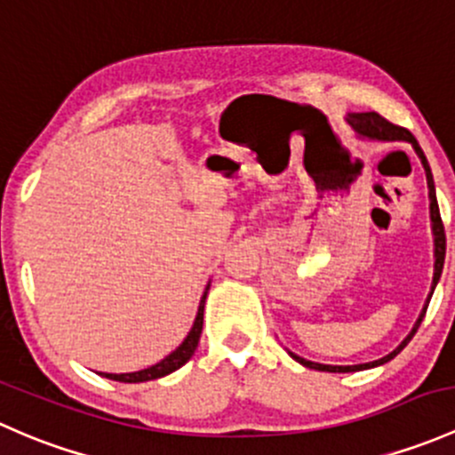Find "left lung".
I'll return each mask as SVG.
<instances>
[{"instance_id": "1", "label": "left lung", "mask_w": 455, "mask_h": 455, "mask_svg": "<svg viewBox=\"0 0 455 455\" xmlns=\"http://www.w3.org/2000/svg\"><path fill=\"white\" fill-rule=\"evenodd\" d=\"M348 123L353 124V129L357 131L359 135H363V138L387 140V142H395V140H403V142H410L411 147H414L416 156H419L420 162H423L425 175H427V186H429V212H432L434 247H436V251H434V254H436V265H434V283H432V293H434V287H436L438 280H440V274H443L444 250H447V238H444V226H443V219H440V210H438V201H436V188H434V177H432V171H429L427 159H425V153L420 151L419 142H416V138L410 133V131L403 129V126H399V124L387 123V120L383 118V116L377 114V111H368V114H350L348 116ZM432 293H429L427 304H429V299H432ZM427 304H425L423 313H420L419 322H416L414 329H411L410 335H407L405 339L401 341L399 348H395L390 355H386V357L377 359V362L359 363V366H324V363L307 362V359L298 357V355H293V353H289V355H291V357L296 359V362L302 363V366L313 368V370H322V372H357V370H368V368H374V366H381V363H387V362H390V359H395L396 355H399L401 350L405 348L407 344H410V339H411V337H414V332L419 331L420 322H423L425 313H427Z\"/></svg>"}]
</instances>
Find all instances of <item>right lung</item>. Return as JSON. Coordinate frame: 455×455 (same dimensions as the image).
<instances>
[{
  "instance_id": "1",
  "label": "right lung",
  "mask_w": 455,
  "mask_h": 455,
  "mask_svg": "<svg viewBox=\"0 0 455 455\" xmlns=\"http://www.w3.org/2000/svg\"><path fill=\"white\" fill-rule=\"evenodd\" d=\"M205 296H208V291H205V293H204V298H201L199 311H196L195 324H193V329H190L188 337H186V339L181 341L180 348L172 350V353L168 355L166 359H162V362L156 363V366L140 370V372H126V374L100 372L102 377L114 379V381H123V383H142V381H153V379H159V377H166V374L175 372L177 368L184 366V363L188 362L190 357H193L195 350H196V344H199L201 329H204V304H205Z\"/></svg>"
}]
</instances>
